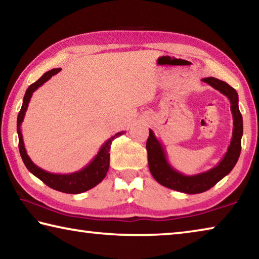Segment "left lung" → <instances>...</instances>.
Masks as SVG:
<instances>
[{"instance_id":"left-lung-1","label":"left lung","mask_w":259,"mask_h":259,"mask_svg":"<svg viewBox=\"0 0 259 259\" xmlns=\"http://www.w3.org/2000/svg\"><path fill=\"white\" fill-rule=\"evenodd\" d=\"M202 82L208 83L213 89L226 96L231 103V112L233 116V133L227 152L219 163L207 171L186 176L176 170L166 159L165 150L160 140L150 129V136L147 138L146 150L148 155V166L152 176L155 181L171 190L187 193V194H198L205 192L229 175L239 160L241 153V138L243 135V121L239 109L238 93L226 82L218 80L216 77H204Z\"/></svg>"}]
</instances>
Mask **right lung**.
Listing matches in <instances>:
<instances>
[{
	"label": "right lung",
	"mask_w": 259,
	"mask_h": 259,
	"mask_svg": "<svg viewBox=\"0 0 259 259\" xmlns=\"http://www.w3.org/2000/svg\"><path fill=\"white\" fill-rule=\"evenodd\" d=\"M61 68H54L51 71H48L47 73L38 78L36 82H34L33 84L28 87V89L26 90L24 100H23V106L20 108V112L18 114V119H17V133H18L19 138V152L20 156L23 159L26 168L29 170V172H32L35 177L48 185L51 188H54L56 191L68 193V194H78V193H83L85 191H89L91 188L95 187L96 185L103 181L106 176L109 166V150H111L112 142L115 138L120 137L121 135L124 134V131H120V133L112 136L111 138L105 142L104 145L100 147L97 155L94 157V160L90 162L89 164H87L84 168H82L78 171H75L73 174H51L48 172L46 170L41 169L40 166H37L34 162L30 160L27 152L24 145V139L23 134H21V123H23L25 113L27 111L29 100L32 98L33 93L36 89H38L42 84L50 80L51 76L56 75L57 73H59Z\"/></svg>",
	"instance_id": "obj_1"
}]
</instances>
